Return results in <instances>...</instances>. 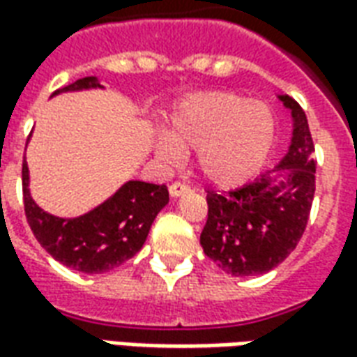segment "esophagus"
Wrapping results in <instances>:
<instances>
[{
  "label": "esophagus",
  "mask_w": 357,
  "mask_h": 357,
  "mask_svg": "<svg viewBox=\"0 0 357 357\" xmlns=\"http://www.w3.org/2000/svg\"><path fill=\"white\" fill-rule=\"evenodd\" d=\"M168 191H170L172 197H181V195H185L189 191V185L183 183V181H174L170 187H168Z\"/></svg>",
  "instance_id": "obj_1"
}]
</instances>
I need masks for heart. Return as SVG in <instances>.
Wrapping results in <instances>:
<instances>
[{"mask_svg": "<svg viewBox=\"0 0 357 357\" xmlns=\"http://www.w3.org/2000/svg\"><path fill=\"white\" fill-rule=\"evenodd\" d=\"M275 143V116L268 105L233 91L189 95L170 116V135L156 137V155L178 164L181 151H197L210 183L233 189L256 178Z\"/></svg>", "mask_w": 357, "mask_h": 357, "instance_id": "heart-1", "label": "heart"}]
</instances>
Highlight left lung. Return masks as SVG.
<instances>
[{
  "label": "left lung",
  "instance_id": "left-lung-1",
  "mask_svg": "<svg viewBox=\"0 0 357 357\" xmlns=\"http://www.w3.org/2000/svg\"><path fill=\"white\" fill-rule=\"evenodd\" d=\"M279 99L291 109L292 139L275 170L233 191H206L202 250L229 275H262L277 268L296 248L310 218L315 193L314 141L302 107L289 95ZM273 171H284L287 179L275 184Z\"/></svg>",
  "mask_w": 357,
  "mask_h": 357
}]
</instances>
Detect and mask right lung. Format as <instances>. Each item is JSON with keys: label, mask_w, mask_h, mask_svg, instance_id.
Instances as JSON below:
<instances>
[{"label": "right lung", "mask_w": 357, "mask_h": 357, "mask_svg": "<svg viewBox=\"0 0 357 357\" xmlns=\"http://www.w3.org/2000/svg\"><path fill=\"white\" fill-rule=\"evenodd\" d=\"M89 88H101L95 76L73 82L53 95ZM22 199L34 237L57 262L82 273H105L139 252L156 214L170 197L166 185L128 181L84 216H51L30 197L28 166L22 162Z\"/></svg>", "instance_id": "add662e5"}]
</instances>
